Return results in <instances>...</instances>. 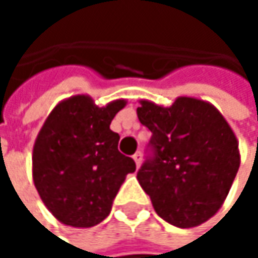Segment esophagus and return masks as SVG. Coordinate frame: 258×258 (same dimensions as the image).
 I'll use <instances>...</instances> for the list:
<instances>
[{
	"instance_id": "34e87169",
	"label": "esophagus",
	"mask_w": 258,
	"mask_h": 258,
	"mask_svg": "<svg viewBox=\"0 0 258 258\" xmlns=\"http://www.w3.org/2000/svg\"><path fill=\"white\" fill-rule=\"evenodd\" d=\"M133 160H134L136 166L139 167V166H140V163H142V154H140V152H136V154L133 155Z\"/></svg>"
}]
</instances>
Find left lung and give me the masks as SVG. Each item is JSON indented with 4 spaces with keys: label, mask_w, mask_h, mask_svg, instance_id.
<instances>
[{
    "label": "left lung",
    "mask_w": 258,
    "mask_h": 258,
    "mask_svg": "<svg viewBox=\"0 0 258 258\" xmlns=\"http://www.w3.org/2000/svg\"><path fill=\"white\" fill-rule=\"evenodd\" d=\"M137 118L152 133L154 157L137 180L155 212L180 229L203 224L223 206L240 164L232 127L214 104L194 97L169 107L140 100Z\"/></svg>",
    "instance_id": "8db88e82"
}]
</instances>
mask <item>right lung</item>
Listing matches in <instances>:
<instances>
[{
    "label": "right lung",
    "instance_id": "1",
    "mask_svg": "<svg viewBox=\"0 0 258 258\" xmlns=\"http://www.w3.org/2000/svg\"><path fill=\"white\" fill-rule=\"evenodd\" d=\"M127 100L98 107L89 95L59 101L32 149V180L49 212L62 224L92 227L110 212L133 158L118 151L119 134L110 130Z\"/></svg>",
    "mask_w": 258,
    "mask_h": 258
}]
</instances>
